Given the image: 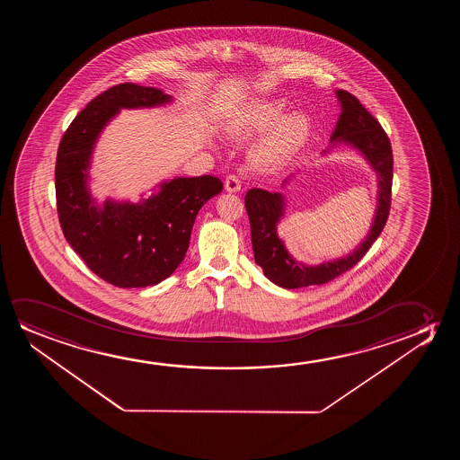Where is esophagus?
Segmentation results:
<instances>
[{"instance_id":"esophagus-1","label":"esophagus","mask_w":460,"mask_h":460,"mask_svg":"<svg viewBox=\"0 0 460 460\" xmlns=\"http://www.w3.org/2000/svg\"><path fill=\"white\" fill-rule=\"evenodd\" d=\"M240 187H242V182H240V177L237 176V174H229V176L226 177L225 189H226L227 191H231V193L239 191Z\"/></svg>"}]
</instances>
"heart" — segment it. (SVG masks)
I'll list each match as a JSON object with an SVG mask.
<instances>
[{"instance_id":"heart-1","label":"heart","mask_w":460,"mask_h":460,"mask_svg":"<svg viewBox=\"0 0 460 460\" xmlns=\"http://www.w3.org/2000/svg\"><path fill=\"white\" fill-rule=\"evenodd\" d=\"M284 113L281 102H265L250 108L235 126V135H252L264 132L269 127L275 126ZM279 123V122H278ZM309 132V119L303 113H292L271 130L264 143L259 146L258 160L262 164H278L289 157L298 146L306 139Z\"/></svg>"}]
</instances>
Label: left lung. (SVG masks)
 I'll return each mask as SVG.
<instances>
[{
  "label": "left lung",
  "instance_id": "1",
  "mask_svg": "<svg viewBox=\"0 0 460 460\" xmlns=\"http://www.w3.org/2000/svg\"><path fill=\"white\" fill-rule=\"evenodd\" d=\"M342 113L336 124L332 143H347L358 149L371 164L378 176V206L371 231L365 242L346 258L336 259L321 265L300 264L292 258L281 239L278 237V221L283 218L284 202L279 193L261 189L248 190L245 208L252 226V252L256 264L262 267L265 277L271 283L286 289L319 286L332 281L369 252L372 243L384 231L391 208L393 185V151L388 135L378 120L366 110L355 95L338 89Z\"/></svg>",
  "mask_w": 460,
  "mask_h": 460
}]
</instances>
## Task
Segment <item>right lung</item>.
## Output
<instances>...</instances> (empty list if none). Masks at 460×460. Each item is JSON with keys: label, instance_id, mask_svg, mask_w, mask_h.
I'll return each instance as SVG.
<instances>
[{"label": "right lung", "instance_id": "1", "mask_svg": "<svg viewBox=\"0 0 460 460\" xmlns=\"http://www.w3.org/2000/svg\"><path fill=\"white\" fill-rule=\"evenodd\" d=\"M160 89L120 83L76 114L58 147L55 168L58 218L64 237L91 270L116 288H146L171 277L189 250L199 208L223 190L218 177H177L139 204L105 201L88 191L95 139L120 108L164 105Z\"/></svg>", "mask_w": 460, "mask_h": 460}]
</instances>
